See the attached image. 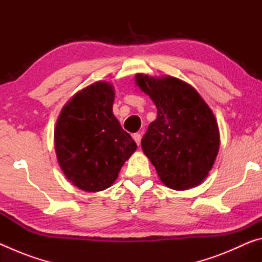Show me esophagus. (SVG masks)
<instances>
[{
    "label": "esophagus",
    "instance_id": "1",
    "mask_svg": "<svg viewBox=\"0 0 262 262\" xmlns=\"http://www.w3.org/2000/svg\"><path fill=\"white\" fill-rule=\"evenodd\" d=\"M141 134L140 133H135L134 135H133V139H134V141L136 142V144L137 145H140V143H141Z\"/></svg>",
    "mask_w": 262,
    "mask_h": 262
}]
</instances>
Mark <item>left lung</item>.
I'll use <instances>...</instances> for the list:
<instances>
[{
  "label": "left lung",
  "instance_id": "1",
  "mask_svg": "<svg viewBox=\"0 0 262 262\" xmlns=\"http://www.w3.org/2000/svg\"><path fill=\"white\" fill-rule=\"evenodd\" d=\"M136 85L157 107L141 147L162 183L176 190L200 185L220 149L219 125L209 106L189 84L171 76L137 74Z\"/></svg>",
  "mask_w": 262,
  "mask_h": 262
}]
</instances>
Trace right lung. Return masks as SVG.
<instances>
[{"label":"right lung","mask_w":262,"mask_h":262,"mask_svg":"<svg viewBox=\"0 0 262 262\" xmlns=\"http://www.w3.org/2000/svg\"><path fill=\"white\" fill-rule=\"evenodd\" d=\"M114 88L96 82L63 106L54 129L57 162L67 179L85 192L108 188L137 145L113 114Z\"/></svg>","instance_id":"right-lung-1"}]
</instances>
